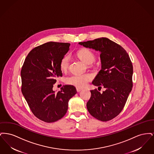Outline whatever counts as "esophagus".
Returning <instances> with one entry per match:
<instances>
[{
	"label": "esophagus",
	"mask_w": 154,
	"mask_h": 154,
	"mask_svg": "<svg viewBox=\"0 0 154 154\" xmlns=\"http://www.w3.org/2000/svg\"><path fill=\"white\" fill-rule=\"evenodd\" d=\"M76 89H77V92H80L82 89L81 88H76Z\"/></svg>",
	"instance_id": "1"
}]
</instances>
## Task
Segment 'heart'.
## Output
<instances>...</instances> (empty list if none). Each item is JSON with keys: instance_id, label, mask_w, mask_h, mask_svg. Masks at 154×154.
<instances>
[{"instance_id": "b5f03b06", "label": "heart", "mask_w": 154, "mask_h": 154, "mask_svg": "<svg viewBox=\"0 0 154 154\" xmlns=\"http://www.w3.org/2000/svg\"><path fill=\"white\" fill-rule=\"evenodd\" d=\"M77 57L85 63L90 65L92 63L95 59V54L91 50L87 48H82L77 52ZM70 57L69 55L65 56L60 62V69L62 72H65L69 66ZM93 80V75L91 74H82L73 75L66 78V84L75 86L77 88H83L86 87L89 82Z\"/></svg>"}]
</instances>
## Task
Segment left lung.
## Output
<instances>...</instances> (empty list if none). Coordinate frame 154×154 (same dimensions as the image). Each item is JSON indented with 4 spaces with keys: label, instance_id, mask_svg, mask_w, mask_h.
I'll use <instances>...</instances> for the list:
<instances>
[{
    "label": "left lung",
    "instance_id": "8db88e82",
    "mask_svg": "<svg viewBox=\"0 0 154 154\" xmlns=\"http://www.w3.org/2000/svg\"><path fill=\"white\" fill-rule=\"evenodd\" d=\"M86 48L100 52L102 69L92 84L106 88L103 93L97 89L91 90L87 107L94 117L108 121L122 111L133 87V65L127 52L120 45L102 37L80 42Z\"/></svg>",
    "mask_w": 154,
    "mask_h": 154
}]
</instances>
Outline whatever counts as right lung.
<instances>
[{
    "instance_id": "obj_1",
    "label": "right lung",
    "mask_w": 154,
    "mask_h": 154,
    "mask_svg": "<svg viewBox=\"0 0 154 154\" xmlns=\"http://www.w3.org/2000/svg\"><path fill=\"white\" fill-rule=\"evenodd\" d=\"M70 45L51 42L37 46L28 54L21 69L22 94L34 116L45 122L63 117L69 100L77 93L72 85L63 86L57 93L52 90L57 77L62 76L59 64Z\"/></svg>"
}]
</instances>
